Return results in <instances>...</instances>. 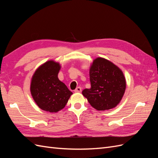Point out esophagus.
Masks as SVG:
<instances>
[{
	"mask_svg": "<svg viewBox=\"0 0 158 158\" xmlns=\"http://www.w3.org/2000/svg\"><path fill=\"white\" fill-rule=\"evenodd\" d=\"M82 92V88H81V87H77L75 89H74V92H76V93H80Z\"/></svg>",
	"mask_w": 158,
	"mask_h": 158,
	"instance_id": "esophagus-1",
	"label": "esophagus"
}]
</instances>
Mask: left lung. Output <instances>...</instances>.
<instances>
[{
    "instance_id": "left-lung-1",
    "label": "left lung",
    "mask_w": 158,
    "mask_h": 158,
    "mask_svg": "<svg viewBox=\"0 0 158 158\" xmlns=\"http://www.w3.org/2000/svg\"><path fill=\"white\" fill-rule=\"evenodd\" d=\"M91 88L82 94L94 108L99 111L117 106L125 93L126 80L123 72L111 62L97 58L89 70Z\"/></svg>"
}]
</instances>
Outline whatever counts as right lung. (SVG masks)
I'll return each mask as SVG.
<instances>
[{"label": "right lung", "mask_w": 158, "mask_h": 158, "mask_svg": "<svg viewBox=\"0 0 158 158\" xmlns=\"http://www.w3.org/2000/svg\"><path fill=\"white\" fill-rule=\"evenodd\" d=\"M60 66L52 60L46 62L37 69L31 82V94L40 108L56 113L63 109L73 92L60 82L58 73Z\"/></svg>", "instance_id": "1"}]
</instances>
